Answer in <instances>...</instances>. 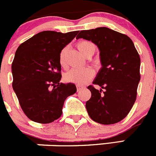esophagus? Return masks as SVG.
I'll use <instances>...</instances> for the list:
<instances>
[{
    "mask_svg": "<svg viewBox=\"0 0 156 156\" xmlns=\"http://www.w3.org/2000/svg\"><path fill=\"white\" fill-rule=\"evenodd\" d=\"M83 86H79V85H77V86H76V89H77V92H79V91L80 90H81L82 89H83Z\"/></svg>",
    "mask_w": 156,
    "mask_h": 156,
    "instance_id": "1",
    "label": "esophagus"
}]
</instances>
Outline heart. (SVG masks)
<instances>
[{
    "mask_svg": "<svg viewBox=\"0 0 156 156\" xmlns=\"http://www.w3.org/2000/svg\"><path fill=\"white\" fill-rule=\"evenodd\" d=\"M76 47L78 50L86 58L91 57L95 51V45L90 41L88 40H81L76 43ZM67 53V48L61 49L59 54L58 61L59 64L63 68L67 67L66 62V55ZM94 76V71L91 68L84 69H72L69 70L64 75V80L68 83H74V84L83 86L89 83Z\"/></svg>",
    "mask_w": 156,
    "mask_h": 156,
    "instance_id": "b5f03b06",
    "label": "heart"
}]
</instances>
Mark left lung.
<instances>
[{"mask_svg":"<svg viewBox=\"0 0 156 156\" xmlns=\"http://www.w3.org/2000/svg\"><path fill=\"white\" fill-rule=\"evenodd\" d=\"M96 44L101 67L88 89L92 93L86 108L91 119L101 124H113L127 117L136 99L140 80V58L130 37L106 27L82 30L76 38Z\"/></svg>","mask_w":156,"mask_h":156,"instance_id":"8db88e82","label":"left lung"}]
</instances>
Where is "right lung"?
<instances>
[{"instance_id": "1", "label": "right lung", "mask_w": 156, "mask_h": 156, "mask_svg": "<svg viewBox=\"0 0 156 156\" xmlns=\"http://www.w3.org/2000/svg\"><path fill=\"white\" fill-rule=\"evenodd\" d=\"M79 31H43L18 47L12 63L13 89L24 114L32 121L49 124L62 115L64 101L76 93L73 83H60L61 49Z\"/></svg>"}]
</instances>
